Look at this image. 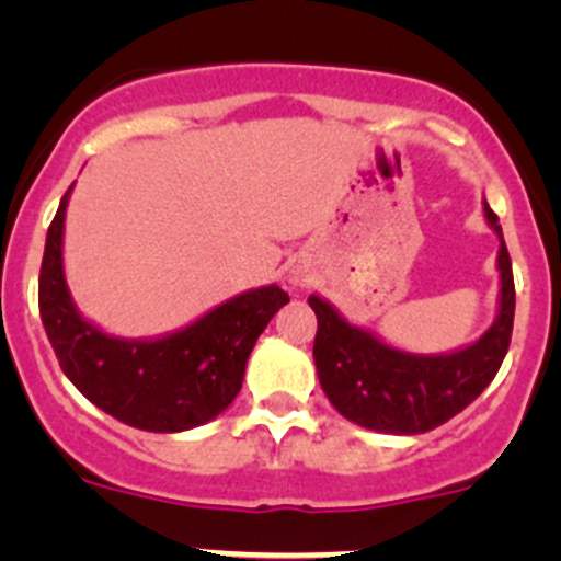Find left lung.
<instances>
[{
  "instance_id": "1",
  "label": "left lung",
  "mask_w": 561,
  "mask_h": 561,
  "mask_svg": "<svg viewBox=\"0 0 561 561\" xmlns=\"http://www.w3.org/2000/svg\"><path fill=\"white\" fill-rule=\"evenodd\" d=\"M483 217L500 239V296L494 322L463 347L407 353L369 328L350 322L317 293L309 296L317 314V377L339 415L380 434H423L443 426L489 388L511 347L516 287L500 217L485 201Z\"/></svg>"
}]
</instances>
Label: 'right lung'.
I'll return each instance as SVG.
<instances>
[{"label":"right lung","mask_w":561,"mask_h":561,"mask_svg":"<svg viewBox=\"0 0 561 561\" xmlns=\"http://www.w3.org/2000/svg\"><path fill=\"white\" fill-rule=\"evenodd\" d=\"M72 186L45 236L39 268V317L67 380L140 432L179 434L222 415L239 396L254 342L290 301L287 293L252 287L162 336H113L78 312L67 287L61 249Z\"/></svg>","instance_id":"obj_1"}]
</instances>
